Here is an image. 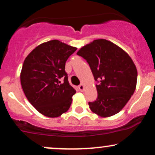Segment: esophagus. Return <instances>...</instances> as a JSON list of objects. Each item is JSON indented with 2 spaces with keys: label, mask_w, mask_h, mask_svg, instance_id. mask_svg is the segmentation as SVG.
<instances>
[{
  "label": "esophagus",
  "mask_w": 155,
  "mask_h": 155,
  "mask_svg": "<svg viewBox=\"0 0 155 155\" xmlns=\"http://www.w3.org/2000/svg\"><path fill=\"white\" fill-rule=\"evenodd\" d=\"M79 90L81 91V92H83V91H84V84H80L79 86Z\"/></svg>",
  "instance_id": "obj_1"
}]
</instances>
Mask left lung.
<instances>
[{"instance_id":"8db88e82","label":"left lung","mask_w":155,"mask_h":155,"mask_svg":"<svg viewBox=\"0 0 155 155\" xmlns=\"http://www.w3.org/2000/svg\"><path fill=\"white\" fill-rule=\"evenodd\" d=\"M84 58L94 76L98 96L89 108L102 118L119 113L131 97L137 82L134 61L122 48L105 39L86 45L77 52Z\"/></svg>"}]
</instances>
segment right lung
Wrapping results in <instances>:
<instances>
[{
  "label": "right lung",
  "mask_w": 155,
  "mask_h": 155,
  "mask_svg": "<svg viewBox=\"0 0 155 155\" xmlns=\"http://www.w3.org/2000/svg\"><path fill=\"white\" fill-rule=\"evenodd\" d=\"M76 49L53 40L39 45L24 60L20 74L21 87L29 102L45 116H61L71 105L76 90L68 83L65 66Z\"/></svg>",
  "instance_id": "add662e5"
}]
</instances>
